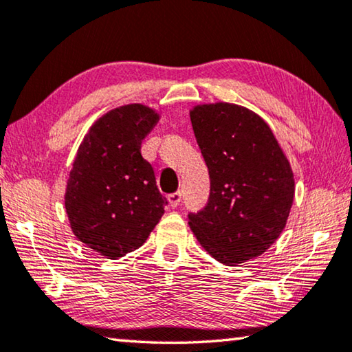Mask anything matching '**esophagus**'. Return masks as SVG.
Instances as JSON below:
<instances>
[{"label":"esophagus","instance_id":"34e87169","mask_svg":"<svg viewBox=\"0 0 352 352\" xmlns=\"http://www.w3.org/2000/svg\"><path fill=\"white\" fill-rule=\"evenodd\" d=\"M168 200H169V205H170L172 208H177L178 205H180V201H182V192L170 194L169 197H168Z\"/></svg>","mask_w":352,"mask_h":352}]
</instances>
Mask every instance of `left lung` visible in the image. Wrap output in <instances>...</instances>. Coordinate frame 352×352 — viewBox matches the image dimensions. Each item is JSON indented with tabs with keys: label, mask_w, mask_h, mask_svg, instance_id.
<instances>
[{
	"label": "left lung",
	"mask_w": 352,
	"mask_h": 352,
	"mask_svg": "<svg viewBox=\"0 0 352 352\" xmlns=\"http://www.w3.org/2000/svg\"><path fill=\"white\" fill-rule=\"evenodd\" d=\"M210 172V199L189 214L200 245L226 265L258 258L283 233L295 195L290 163L264 119L216 102L189 111Z\"/></svg>",
	"instance_id": "left-lung-1"
}]
</instances>
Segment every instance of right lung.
<instances>
[{"mask_svg": "<svg viewBox=\"0 0 352 352\" xmlns=\"http://www.w3.org/2000/svg\"><path fill=\"white\" fill-rule=\"evenodd\" d=\"M158 119L147 105L118 107L93 124L77 151L65 210L77 239L105 258L140 248L168 205L141 155Z\"/></svg>", "mask_w": 352, "mask_h": 352, "instance_id": "add662e5", "label": "right lung"}]
</instances>
